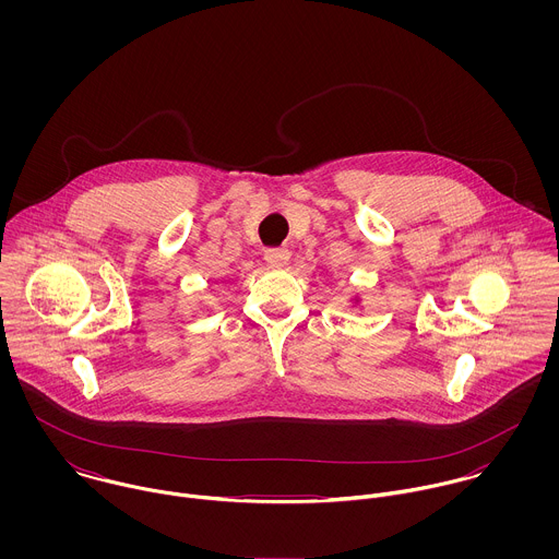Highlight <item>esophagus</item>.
<instances>
[{
	"mask_svg": "<svg viewBox=\"0 0 559 559\" xmlns=\"http://www.w3.org/2000/svg\"><path fill=\"white\" fill-rule=\"evenodd\" d=\"M288 258H290V253H288V249H284V247H273V249H266V251H264L266 264H269V266H275V269L286 266Z\"/></svg>",
	"mask_w": 559,
	"mask_h": 559,
	"instance_id": "esophagus-1",
	"label": "esophagus"
}]
</instances>
